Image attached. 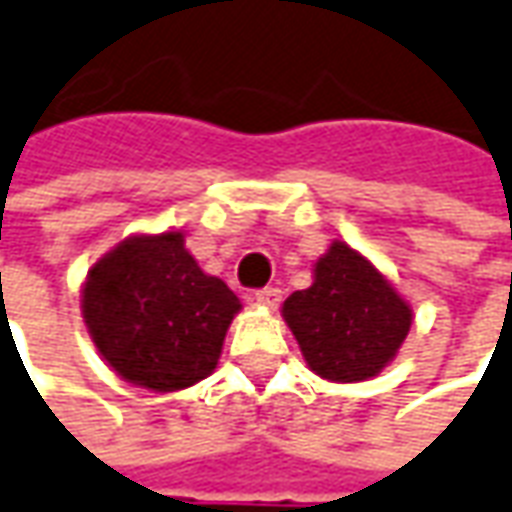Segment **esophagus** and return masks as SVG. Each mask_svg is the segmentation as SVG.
<instances>
[{"label":"esophagus","instance_id":"34e87169","mask_svg":"<svg viewBox=\"0 0 512 512\" xmlns=\"http://www.w3.org/2000/svg\"><path fill=\"white\" fill-rule=\"evenodd\" d=\"M252 300L260 302V305H266V308H277L280 300H283V291L280 288H274V285H266V288H260L252 294Z\"/></svg>","mask_w":512,"mask_h":512}]
</instances>
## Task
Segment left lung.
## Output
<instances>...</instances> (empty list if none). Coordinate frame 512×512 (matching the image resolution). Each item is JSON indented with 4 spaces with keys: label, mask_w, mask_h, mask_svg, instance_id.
<instances>
[{
    "label": "left lung",
    "mask_w": 512,
    "mask_h": 512,
    "mask_svg": "<svg viewBox=\"0 0 512 512\" xmlns=\"http://www.w3.org/2000/svg\"><path fill=\"white\" fill-rule=\"evenodd\" d=\"M283 316L308 367L339 384L381 373L412 328L401 294L342 241L316 260L314 283L283 302Z\"/></svg>",
    "instance_id": "left-lung-1"
}]
</instances>
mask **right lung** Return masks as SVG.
<instances>
[{"mask_svg": "<svg viewBox=\"0 0 512 512\" xmlns=\"http://www.w3.org/2000/svg\"><path fill=\"white\" fill-rule=\"evenodd\" d=\"M83 319L111 370L154 392L207 378L241 300L198 269L182 232L134 235L100 257L83 283Z\"/></svg>", "mask_w": 512, "mask_h": 512, "instance_id": "1", "label": "right lung"}]
</instances>
